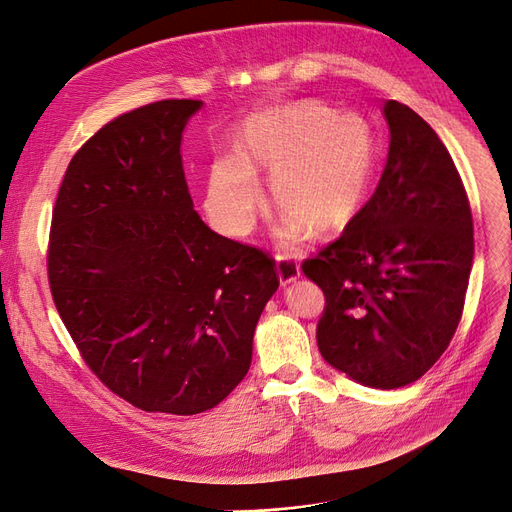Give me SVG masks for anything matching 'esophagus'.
<instances>
[{
  "mask_svg": "<svg viewBox=\"0 0 512 512\" xmlns=\"http://www.w3.org/2000/svg\"><path fill=\"white\" fill-rule=\"evenodd\" d=\"M275 260H277V277L281 285H290L300 279V264L296 260L283 258V256H277Z\"/></svg>",
  "mask_w": 512,
  "mask_h": 512,
  "instance_id": "obj_1",
  "label": "esophagus"
}]
</instances>
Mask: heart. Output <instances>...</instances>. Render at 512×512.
<instances>
[{"mask_svg":"<svg viewBox=\"0 0 512 512\" xmlns=\"http://www.w3.org/2000/svg\"><path fill=\"white\" fill-rule=\"evenodd\" d=\"M235 151L212 161L206 208L222 233L248 235L262 203L258 172H269V191L281 210L273 233L298 243L309 229L334 233L349 224L370 193L378 147L359 111H332L319 100H294L245 117Z\"/></svg>","mask_w":512,"mask_h":512,"instance_id":"heart-1","label":"heart"}]
</instances>
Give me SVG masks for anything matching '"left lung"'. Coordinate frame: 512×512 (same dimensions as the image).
Returning <instances> with one entry per match:
<instances>
[{"mask_svg":"<svg viewBox=\"0 0 512 512\" xmlns=\"http://www.w3.org/2000/svg\"><path fill=\"white\" fill-rule=\"evenodd\" d=\"M382 113L391 142L376 193L302 271L325 294L323 359L388 391L424 376L447 349L475 241L466 191L437 132L397 100Z\"/></svg>","mask_w":512,"mask_h":512,"instance_id":"left-lung-1","label":"left lung"}]
</instances>
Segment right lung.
Listing matches in <instances>:
<instances>
[{
	"label": "right lung",
	"instance_id": "add662e5",
	"mask_svg": "<svg viewBox=\"0 0 512 512\" xmlns=\"http://www.w3.org/2000/svg\"><path fill=\"white\" fill-rule=\"evenodd\" d=\"M201 100H159L100 128L71 159L48 277L71 338L145 412L212 410L245 378L275 260L199 218L180 142Z\"/></svg>",
	"mask_w": 512,
	"mask_h": 512
}]
</instances>
